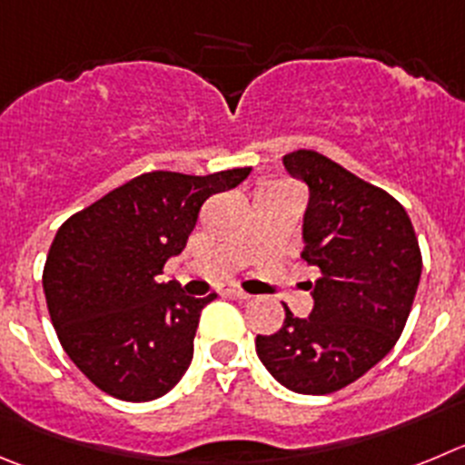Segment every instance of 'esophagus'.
Instances as JSON below:
<instances>
[{
	"instance_id": "esophagus-1",
	"label": "esophagus",
	"mask_w": 465,
	"mask_h": 465,
	"mask_svg": "<svg viewBox=\"0 0 465 465\" xmlns=\"http://www.w3.org/2000/svg\"><path fill=\"white\" fill-rule=\"evenodd\" d=\"M224 296H232V298H241V301H247V298H250V293H245L242 292V289H238V286H227V289H224Z\"/></svg>"
}]
</instances>
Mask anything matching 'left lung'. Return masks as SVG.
Instances as JSON below:
<instances>
[{
	"mask_svg": "<svg viewBox=\"0 0 465 465\" xmlns=\"http://www.w3.org/2000/svg\"><path fill=\"white\" fill-rule=\"evenodd\" d=\"M310 190L301 257L319 277L305 282L310 316L284 307L275 335H257V355L272 379L301 394L346 388L397 344L413 307L422 257L409 213L385 190L316 151L282 158Z\"/></svg>",
	"mask_w": 465,
	"mask_h": 465,
	"instance_id": "left-lung-1",
	"label": "left lung"
}]
</instances>
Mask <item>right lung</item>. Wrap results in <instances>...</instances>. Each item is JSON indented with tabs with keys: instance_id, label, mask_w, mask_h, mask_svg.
Segmentation results:
<instances>
[{
	"instance_id": "1",
	"label": "right lung",
	"mask_w": 465,
	"mask_h": 465,
	"mask_svg": "<svg viewBox=\"0 0 465 465\" xmlns=\"http://www.w3.org/2000/svg\"><path fill=\"white\" fill-rule=\"evenodd\" d=\"M250 172L142 173L59 227L43 292L64 351L95 388L151 401L183 379L199 314L215 293L185 296L179 282L158 275L183 252L202 203Z\"/></svg>"
}]
</instances>
